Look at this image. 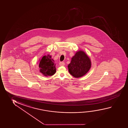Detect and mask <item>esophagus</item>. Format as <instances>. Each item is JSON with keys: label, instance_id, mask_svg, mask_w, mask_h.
<instances>
[{"label": "esophagus", "instance_id": "1", "mask_svg": "<svg viewBox=\"0 0 128 128\" xmlns=\"http://www.w3.org/2000/svg\"><path fill=\"white\" fill-rule=\"evenodd\" d=\"M59 64L60 66H64L65 65L64 62H60Z\"/></svg>", "mask_w": 128, "mask_h": 128}]
</instances>
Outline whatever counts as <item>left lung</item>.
<instances>
[{"mask_svg":"<svg viewBox=\"0 0 128 128\" xmlns=\"http://www.w3.org/2000/svg\"><path fill=\"white\" fill-rule=\"evenodd\" d=\"M90 66L91 62L88 56L83 51H79L72 58L68 65V70L73 77L78 78L87 73Z\"/></svg>","mask_w":128,"mask_h":128,"instance_id":"left-lung-1","label":"left lung"}]
</instances>
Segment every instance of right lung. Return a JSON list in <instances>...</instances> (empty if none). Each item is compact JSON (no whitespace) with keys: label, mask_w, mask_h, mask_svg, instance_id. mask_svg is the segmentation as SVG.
<instances>
[{"label":"right lung","mask_w":128,"mask_h":128,"mask_svg":"<svg viewBox=\"0 0 128 128\" xmlns=\"http://www.w3.org/2000/svg\"><path fill=\"white\" fill-rule=\"evenodd\" d=\"M51 58L50 55H45L40 62V71L46 76L54 75L56 72L54 61Z\"/></svg>","instance_id":"1"}]
</instances>
